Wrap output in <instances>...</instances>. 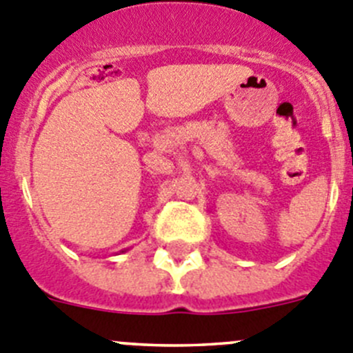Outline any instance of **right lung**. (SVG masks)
I'll use <instances>...</instances> for the list:
<instances>
[{"label":"right lung","mask_w":353,"mask_h":353,"mask_svg":"<svg viewBox=\"0 0 353 353\" xmlns=\"http://www.w3.org/2000/svg\"><path fill=\"white\" fill-rule=\"evenodd\" d=\"M122 252H124V250H122Z\"/></svg>","instance_id":"right-lung-1"}]
</instances>
